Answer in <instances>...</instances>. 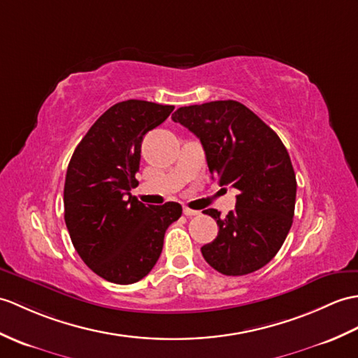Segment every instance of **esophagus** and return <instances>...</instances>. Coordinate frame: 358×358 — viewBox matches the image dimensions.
<instances>
[{
    "instance_id": "obj_1",
    "label": "esophagus",
    "mask_w": 358,
    "mask_h": 358,
    "mask_svg": "<svg viewBox=\"0 0 358 358\" xmlns=\"http://www.w3.org/2000/svg\"><path fill=\"white\" fill-rule=\"evenodd\" d=\"M182 213H185L186 217H195V215H199V212H198V210L189 209V207H185V209H182Z\"/></svg>"
}]
</instances>
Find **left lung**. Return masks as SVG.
I'll list each match as a JSON object with an SVG mask.
<instances>
[{
    "instance_id": "1",
    "label": "left lung",
    "mask_w": 358,
    "mask_h": 358,
    "mask_svg": "<svg viewBox=\"0 0 358 358\" xmlns=\"http://www.w3.org/2000/svg\"><path fill=\"white\" fill-rule=\"evenodd\" d=\"M201 141L212 177L239 190L235 210L221 218L218 236L201 247L206 262L226 276L267 265L292 229L296 176L287 148L268 124L236 101L181 106L172 114Z\"/></svg>"
}]
</instances>
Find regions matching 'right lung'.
Masks as SVG:
<instances>
[{"label":"right lung","mask_w":358,"mask_h":358,"mask_svg":"<svg viewBox=\"0 0 358 358\" xmlns=\"http://www.w3.org/2000/svg\"><path fill=\"white\" fill-rule=\"evenodd\" d=\"M172 105L124 101L113 105L74 149L64 186V218L76 252L97 276L119 285L143 279L163 250L166 229L181 217L178 203L145 206L129 190L138 185L146 132Z\"/></svg>","instance_id":"1"}]
</instances>
